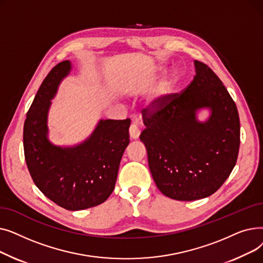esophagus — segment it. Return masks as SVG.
Returning <instances> with one entry per match:
<instances>
[{
	"mask_svg": "<svg viewBox=\"0 0 263 263\" xmlns=\"http://www.w3.org/2000/svg\"><path fill=\"white\" fill-rule=\"evenodd\" d=\"M129 133H130V136L132 137L133 140H136L139 139V136L141 134V130H140V121L137 119H133L132 120V123L130 126V129H129Z\"/></svg>",
	"mask_w": 263,
	"mask_h": 263,
	"instance_id": "1",
	"label": "esophagus"
}]
</instances>
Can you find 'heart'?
Returning <instances> with one entry per match:
<instances>
[{
	"label": "heart",
	"mask_w": 263,
	"mask_h": 263,
	"mask_svg": "<svg viewBox=\"0 0 263 263\" xmlns=\"http://www.w3.org/2000/svg\"><path fill=\"white\" fill-rule=\"evenodd\" d=\"M178 79H179L178 73L174 72L168 79L161 82L160 85L156 89V92H155L154 97H153V101L159 102L160 100H162L163 97L166 96L172 90V88L174 87V85L177 83Z\"/></svg>",
	"instance_id": "b5f03b06"
}]
</instances>
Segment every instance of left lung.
<instances>
[{
  "label": "left lung",
  "mask_w": 263,
  "mask_h": 263,
  "mask_svg": "<svg viewBox=\"0 0 263 263\" xmlns=\"http://www.w3.org/2000/svg\"><path fill=\"white\" fill-rule=\"evenodd\" d=\"M196 76L180 93L164 96L142 110L149 170L158 189L172 199L191 201L215 193L232 172L240 147L237 105L223 82L194 61ZM212 110L205 122L196 114Z\"/></svg>",
  "instance_id": "obj_1"
}]
</instances>
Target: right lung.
<instances>
[{
	"instance_id": "obj_1",
	"label": "right lung",
	"mask_w": 263,
	"mask_h": 263,
	"mask_svg": "<svg viewBox=\"0 0 263 263\" xmlns=\"http://www.w3.org/2000/svg\"><path fill=\"white\" fill-rule=\"evenodd\" d=\"M71 63L55 66L39 87L26 114L23 146L27 168L36 186L53 202L70 211L104 202L114 191L131 120L101 119L83 143L61 147L48 139V113Z\"/></svg>"
}]
</instances>
